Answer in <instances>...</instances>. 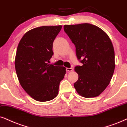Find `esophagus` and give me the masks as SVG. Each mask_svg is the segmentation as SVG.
<instances>
[{
  "mask_svg": "<svg viewBox=\"0 0 127 127\" xmlns=\"http://www.w3.org/2000/svg\"><path fill=\"white\" fill-rule=\"evenodd\" d=\"M73 70V68H66V71L67 72H70V71H72Z\"/></svg>",
  "mask_w": 127,
  "mask_h": 127,
  "instance_id": "obj_1",
  "label": "esophagus"
}]
</instances>
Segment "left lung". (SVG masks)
<instances>
[{
    "mask_svg": "<svg viewBox=\"0 0 127 127\" xmlns=\"http://www.w3.org/2000/svg\"><path fill=\"white\" fill-rule=\"evenodd\" d=\"M64 30L83 63L74 68L78 75L74 88L85 98L98 96L110 84L114 71L115 54L111 39L101 29L90 23L64 25Z\"/></svg>",
    "mask_w": 127,
    "mask_h": 127,
    "instance_id": "1",
    "label": "left lung"
}]
</instances>
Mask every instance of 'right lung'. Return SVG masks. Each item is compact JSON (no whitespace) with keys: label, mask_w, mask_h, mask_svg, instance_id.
I'll use <instances>...</instances> for the list:
<instances>
[{"label":"right lung","mask_w":127,"mask_h":127,"mask_svg":"<svg viewBox=\"0 0 127 127\" xmlns=\"http://www.w3.org/2000/svg\"><path fill=\"white\" fill-rule=\"evenodd\" d=\"M62 26H41L25 33L17 46L16 71L26 92L38 101H48L57 95L64 67L48 63L53 55V43Z\"/></svg>","instance_id":"1"}]
</instances>
